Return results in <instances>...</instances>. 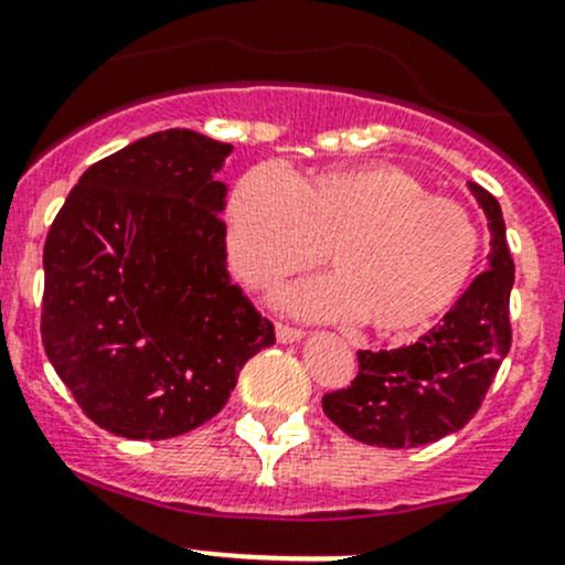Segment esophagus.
I'll list each match as a JSON object with an SVG mask.
<instances>
[{"label":"esophagus","instance_id":"esophagus-1","mask_svg":"<svg viewBox=\"0 0 565 565\" xmlns=\"http://www.w3.org/2000/svg\"><path fill=\"white\" fill-rule=\"evenodd\" d=\"M277 339H280L282 344L299 342V339H305V331L296 329V326H288V323H277Z\"/></svg>","mask_w":565,"mask_h":565}]
</instances>
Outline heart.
<instances>
[{"instance_id": "heart-1", "label": "heart", "mask_w": 565, "mask_h": 565, "mask_svg": "<svg viewBox=\"0 0 565 565\" xmlns=\"http://www.w3.org/2000/svg\"><path fill=\"white\" fill-rule=\"evenodd\" d=\"M228 264L250 288L318 266L331 245L337 277L288 290L296 312L366 320L382 337L434 323L469 285L479 226L469 210L393 163L323 169L296 180L250 169L226 204Z\"/></svg>"}]
</instances>
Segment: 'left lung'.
<instances>
[{"label":"left lung","instance_id":"8db88e82","mask_svg":"<svg viewBox=\"0 0 565 565\" xmlns=\"http://www.w3.org/2000/svg\"><path fill=\"white\" fill-rule=\"evenodd\" d=\"M469 188L488 215V269L415 344L380 353L358 350L355 380L323 396L329 420L363 445L398 450L460 430L477 415L512 348L514 260L501 204L477 183Z\"/></svg>","mask_w":565,"mask_h":565}]
</instances>
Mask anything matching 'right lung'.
Returning <instances> with one entry per match:
<instances>
[{"label":"right lung","instance_id":"1","mask_svg":"<svg viewBox=\"0 0 565 565\" xmlns=\"http://www.w3.org/2000/svg\"><path fill=\"white\" fill-rule=\"evenodd\" d=\"M232 145L167 129L96 161L45 239L42 344L75 402L126 439L204 426L275 326L226 269Z\"/></svg>","mask_w":565,"mask_h":565}]
</instances>
